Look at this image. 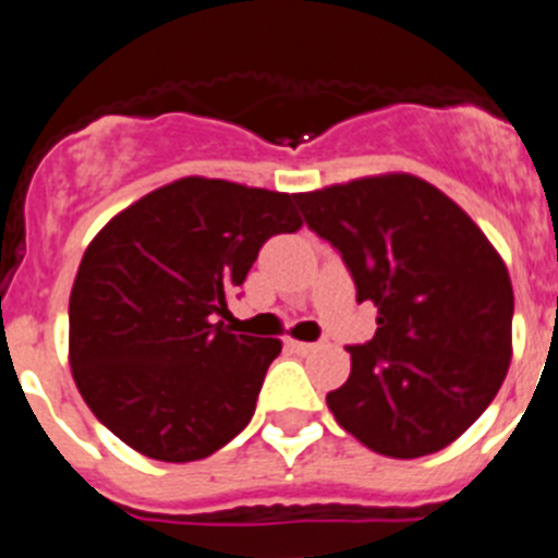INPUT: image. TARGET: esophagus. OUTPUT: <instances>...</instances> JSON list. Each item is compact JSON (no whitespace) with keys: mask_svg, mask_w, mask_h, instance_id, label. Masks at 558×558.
<instances>
[{"mask_svg":"<svg viewBox=\"0 0 558 558\" xmlns=\"http://www.w3.org/2000/svg\"><path fill=\"white\" fill-rule=\"evenodd\" d=\"M288 347L293 349L295 354H310V352H313L315 347H318V343H304V340H293V338H288Z\"/></svg>","mask_w":558,"mask_h":558,"instance_id":"1","label":"esophagus"}]
</instances>
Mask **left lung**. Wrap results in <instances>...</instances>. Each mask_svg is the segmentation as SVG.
I'll return each mask as SVG.
<instances>
[{
  "instance_id": "1",
  "label": "left lung",
  "mask_w": 558,
  "mask_h": 558,
  "mask_svg": "<svg viewBox=\"0 0 558 558\" xmlns=\"http://www.w3.org/2000/svg\"><path fill=\"white\" fill-rule=\"evenodd\" d=\"M340 254L377 332L349 347L352 374L327 405L388 458L445 450L500 391L514 290L481 229L445 192L405 172L293 195Z\"/></svg>"
}]
</instances>
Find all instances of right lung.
Listing matches in <instances>:
<instances>
[{
    "label": "right lung",
    "instance_id": "obj_1",
    "mask_svg": "<svg viewBox=\"0 0 558 558\" xmlns=\"http://www.w3.org/2000/svg\"><path fill=\"white\" fill-rule=\"evenodd\" d=\"M299 226L293 195L181 179L92 240L69 295V366L113 436L184 463L248 425L282 343L229 332L218 315L259 248Z\"/></svg>",
    "mask_w": 558,
    "mask_h": 558
}]
</instances>
